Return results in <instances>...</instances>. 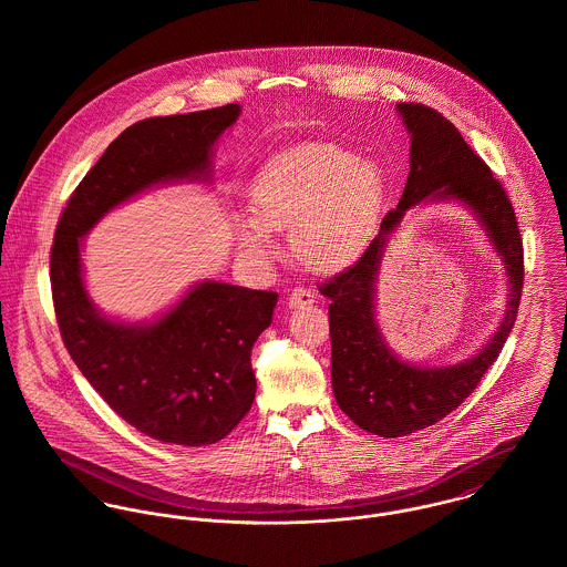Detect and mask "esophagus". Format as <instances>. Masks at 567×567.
Returning a JSON list of instances; mask_svg holds the SVG:
<instances>
[{"mask_svg": "<svg viewBox=\"0 0 567 567\" xmlns=\"http://www.w3.org/2000/svg\"><path fill=\"white\" fill-rule=\"evenodd\" d=\"M310 303H315V292L308 290V288H303V286L295 288V290L288 295V306H290V308L310 306Z\"/></svg>", "mask_w": 567, "mask_h": 567, "instance_id": "obj_1", "label": "esophagus"}]
</instances>
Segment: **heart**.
<instances>
[{
	"instance_id": "heart-1",
	"label": "heart",
	"mask_w": 567,
	"mask_h": 567,
	"mask_svg": "<svg viewBox=\"0 0 567 567\" xmlns=\"http://www.w3.org/2000/svg\"><path fill=\"white\" fill-rule=\"evenodd\" d=\"M386 198V174L331 144H303L266 163L250 189L255 220L238 227V243L252 255L272 252L268 229H290L301 264L338 270L369 240Z\"/></svg>"
}]
</instances>
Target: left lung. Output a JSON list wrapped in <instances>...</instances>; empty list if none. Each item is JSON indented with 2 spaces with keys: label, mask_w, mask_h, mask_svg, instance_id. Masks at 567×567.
I'll return each mask as SVG.
<instances>
[{
  "label": "left lung",
  "mask_w": 567,
  "mask_h": 567,
  "mask_svg": "<svg viewBox=\"0 0 567 567\" xmlns=\"http://www.w3.org/2000/svg\"><path fill=\"white\" fill-rule=\"evenodd\" d=\"M410 133V172L398 209L362 257L319 290L329 299L331 386L340 410L362 430L395 439L434 425L463 404L497 360L515 319L524 286V248L513 205L486 165L439 111L398 104ZM421 199H458L473 209L505 261L509 301L503 323L474 358L454 368H419L385 344L374 315V284L388 238L404 212Z\"/></svg>",
  "instance_id": "8db88e82"
}]
</instances>
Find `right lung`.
<instances>
[{
    "label": "right lung",
    "mask_w": 567,
    "mask_h": 567,
    "mask_svg": "<svg viewBox=\"0 0 567 567\" xmlns=\"http://www.w3.org/2000/svg\"><path fill=\"white\" fill-rule=\"evenodd\" d=\"M240 113L227 104L128 126L70 196L52 244L54 312L72 360L126 423L163 443L212 445L243 421L257 389L250 349L277 292L200 281L157 321L120 323L86 295L82 236L155 185L212 181V148Z\"/></svg>",
    "instance_id": "obj_1"
}]
</instances>
